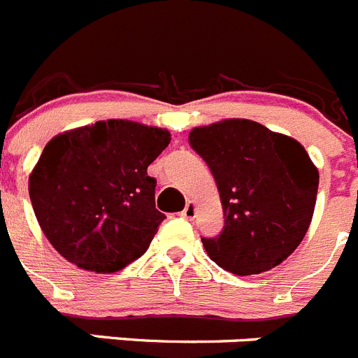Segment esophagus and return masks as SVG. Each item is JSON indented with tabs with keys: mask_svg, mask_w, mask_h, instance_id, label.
<instances>
[{
	"mask_svg": "<svg viewBox=\"0 0 358 358\" xmlns=\"http://www.w3.org/2000/svg\"><path fill=\"white\" fill-rule=\"evenodd\" d=\"M194 214H196V205H194V201L192 200H189L187 205H185V209L182 210V216L185 217V220H192Z\"/></svg>",
	"mask_w": 358,
	"mask_h": 358,
	"instance_id": "1",
	"label": "esophagus"
}]
</instances>
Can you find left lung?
I'll use <instances>...</instances> for the list:
<instances>
[{
    "instance_id": "8db88e82",
    "label": "left lung",
    "mask_w": 358,
    "mask_h": 358,
    "mask_svg": "<svg viewBox=\"0 0 358 358\" xmlns=\"http://www.w3.org/2000/svg\"><path fill=\"white\" fill-rule=\"evenodd\" d=\"M189 142L207 162L225 214L222 234L201 238L210 259L236 275L282 263L315 209L319 171L303 144L248 119L192 127Z\"/></svg>"
}]
</instances>
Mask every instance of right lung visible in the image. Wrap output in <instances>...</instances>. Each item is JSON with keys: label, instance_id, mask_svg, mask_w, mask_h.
<instances>
[{"label": "right lung", "instance_id": "obj_1", "mask_svg": "<svg viewBox=\"0 0 358 358\" xmlns=\"http://www.w3.org/2000/svg\"><path fill=\"white\" fill-rule=\"evenodd\" d=\"M171 133L124 119L55 135L29 176L37 223L52 247L83 270L113 273L148 250L164 214L148 166Z\"/></svg>", "mask_w": 358, "mask_h": 358}]
</instances>
